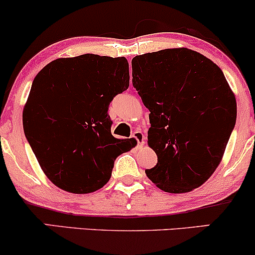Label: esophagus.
Instances as JSON below:
<instances>
[{
  "instance_id": "1",
  "label": "esophagus",
  "mask_w": 255,
  "mask_h": 255,
  "mask_svg": "<svg viewBox=\"0 0 255 255\" xmlns=\"http://www.w3.org/2000/svg\"><path fill=\"white\" fill-rule=\"evenodd\" d=\"M134 137V139L136 140L137 141V146H142L144 145V142H145V135L144 134H142V131H140V130H135L133 133V135H131Z\"/></svg>"
}]
</instances>
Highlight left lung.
<instances>
[{
	"mask_svg": "<svg viewBox=\"0 0 255 255\" xmlns=\"http://www.w3.org/2000/svg\"><path fill=\"white\" fill-rule=\"evenodd\" d=\"M133 86L150 110L147 145L158 162L146 175L159 189L188 193L211 177L236 122V99L223 72L187 48L131 60Z\"/></svg>",
	"mask_w": 255,
	"mask_h": 255,
	"instance_id": "left-lung-1",
	"label": "left lung"
}]
</instances>
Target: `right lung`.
<instances>
[{
    "label": "right lung",
    "instance_id": "obj_1",
    "mask_svg": "<svg viewBox=\"0 0 255 255\" xmlns=\"http://www.w3.org/2000/svg\"><path fill=\"white\" fill-rule=\"evenodd\" d=\"M129 86L126 57L85 54L46 64L22 111L25 135L46 177L74 194L101 189L114 160L136 145L111 134L110 102Z\"/></svg>",
    "mask_w": 255,
    "mask_h": 255
}]
</instances>
